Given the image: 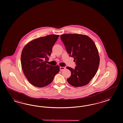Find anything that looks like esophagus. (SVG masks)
I'll use <instances>...</instances> for the list:
<instances>
[{"label": "esophagus", "instance_id": "obj_1", "mask_svg": "<svg viewBox=\"0 0 123 123\" xmlns=\"http://www.w3.org/2000/svg\"><path fill=\"white\" fill-rule=\"evenodd\" d=\"M60 71H63L65 69V67H60Z\"/></svg>", "mask_w": 123, "mask_h": 123}]
</instances>
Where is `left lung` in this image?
<instances>
[{
	"label": "left lung",
	"mask_w": 123,
	"mask_h": 123,
	"mask_svg": "<svg viewBox=\"0 0 123 123\" xmlns=\"http://www.w3.org/2000/svg\"><path fill=\"white\" fill-rule=\"evenodd\" d=\"M70 56L74 58L75 69L67 67L71 72L67 79L75 87L85 86L95 75L100 58L95 44L89 37L78 34H65L61 36Z\"/></svg>",
	"instance_id": "obj_1"
}]
</instances>
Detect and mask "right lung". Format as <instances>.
Returning <instances> with one entry per match:
<instances>
[{"label":"right lung","instance_id":"add662e5","mask_svg":"<svg viewBox=\"0 0 123 123\" xmlns=\"http://www.w3.org/2000/svg\"><path fill=\"white\" fill-rule=\"evenodd\" d=\"M59 36L50 35L41 37L29 42L23 48L21 55L23 73L33 86L43 87L48 85L59 72V66L46 63Z\"/></svg>","mask_w":123,"mask_h":123}]
</instances>
